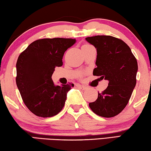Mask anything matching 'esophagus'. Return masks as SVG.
I'll return each instance as SVG.
<instances>
[{"instance_id":"34e87169","label":"esophagus","mask_w":151,"mask_h":151,"mask_svg":"<svg viewBox=\"0 0 151 151\" xmlns=\"http://www.w3.org/2000/svg\"><path fill=\"white\" fill-rule=\"evenodd\" d=\"M76 86H77L78 88H80V89H82V90H83V91H85L87 89L86 86H82V85H80V84H76Z\"/></svg>"}]
</instances>
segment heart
I'll return each mask as SVG.
<instances>
[{
    "label": "heart",
    "mask_w": 151,
    "mask_h": 151,
    "mask_svg": "<svg viewBox=\"0 0 151 151\" xmlns=\"http://www.w3.org/2000/svg\"><path fill=\"white\" fill-rule=\"evenodd\" d=\"M88 45H87V44H85V45H83V46H88Z\"/></svg>",
    "instance_id": "obj_1"
}]
</instances>
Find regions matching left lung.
<instances>
[{
  "instance_id": "left-lung-1",
  "label": "left lung",
  "mask_w": 151,
  "mask_h": 151,
  "mask_svg": "<svg viewBox=\"0 0 151 151\" xmlns=\"http://www.w3.org/2000/svg\"><path fill=\"white\" fill-rule=\"evenodd\" d=\"M86 40L97 50L93 75L108 80V86L89 104L92 111L102 117L119 114L127 105L136 84L137 63L130 47L121 39L97 35Z\"/></svg>"
}]
</instances>
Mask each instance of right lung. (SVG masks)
Returning a JSON list of instances; mask_svg holds the SVG:
<instances>
[{
	"mask_svg": "<svg viewBox=\"0 0 151 151\" xmlns=\"http://www.w3.org/2000/svg\"><path fill=\"white\" fill-rule=\"evenodd\" d=\"M75 39L53 38L35 41L19 54L16 63V84L23 101L39 117L59 113L73 84L55 85L52 80L56 67L63 65L65 52Z\"/></svg>",
	"mask_w": 151,
	"mask_h": 151,
	"instance_id": "add662e5",
	"label": "right lung"
}]
</instances>
